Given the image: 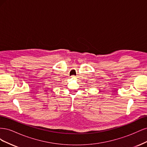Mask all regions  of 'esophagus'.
Instances as JSON below:
<instances>
[{
  "mask_svg": "<svg viewBox=\"0 0 147 147\" xmlns=\"http://www.w3.org/2000/svg\"><path fill=\"white\" fill-rule=\"evenodd\" d=\"M72 78H75V75H72Z\"/></svg>",
  "mask_w": 147,
  "mask_h": 147,
  "instance_id": "obj_1",
  "label": "esophagus"
}]
</instances>
